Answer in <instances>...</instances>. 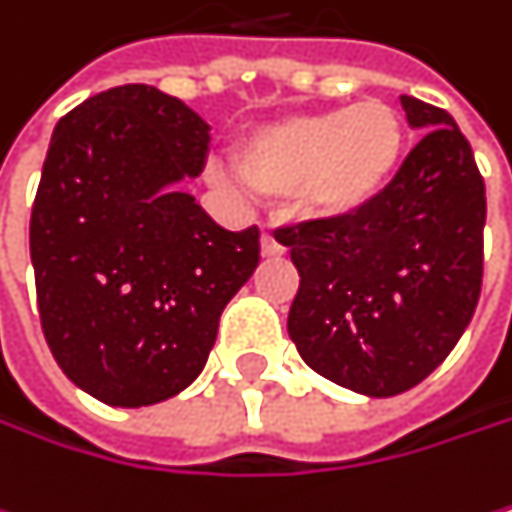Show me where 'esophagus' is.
I'll return each instance as SVG.
<instances>
[{
	"label": "esophagus",
	"mask_w": 512,
	"mask_h": 512,
	"mask_svg": "<svg viewBox=\"0 0 512 512\" xmlns=\"http://www.w3.org/2000/svg\"><path fill=\"white\" fill-rule=\"evenodd\" d=\"M261 251L267 254V258H273V254H282V245H279V239L270 230L261 233Z\"/></svg>",
	"instance_id": "1"
}]
</instances>
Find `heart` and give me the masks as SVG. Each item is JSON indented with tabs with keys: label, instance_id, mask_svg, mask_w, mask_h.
<instances>
[{
	"label": "heart",
	"instance_id": "1",
	"mask_svg": "<svg viewBox=\"0 0 512 512\" xmlns=\"http://www.w3.org/2000/svg\"><path fill=\"white\" fill-rule=\"evenodd\" d=\"M404 142L397 108L385 99H361L254 130L239 145V169L258 194L291 200L309 221L340 224L367 212L391 188Z\"/></svg>",
	"mask_w": 512,
	"mask_h": 512
}]
</instances>
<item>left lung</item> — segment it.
Wrapping results in <instances>:
<instances>
[{"label":"left lung","instance_id":"left-lung-1","mask_svg":"<svg viewBox=\"0 0 512 512\" xmlns=\"http://www.w3.org/2000/svg\"><path fill=\"white\" fill-rule=\"evenodd\" d=\"M425 136L358 218L303 221L291 248L300 288L288 334L343 388L391 397L431 376L461 340L483 288L486 181L446 108L400 96Z\"/></svg>","mask_w":512,"mask_h":512}]
</instances>
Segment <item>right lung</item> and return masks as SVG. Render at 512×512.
<instances>
[{
	"label": "right lung",
	"mask_w": 512,
	"mask_h": 512,
	"mask_svg": "<svg viewBox=\"0 0 512 512\" xmlns=\"http://www.w3.org/2000/svg\"><path fill=\"white\" fill-rule=\"evenodd\" d=\"M206 151V121L148 84L84 99L51 136L29 218L35 300L54 361L102 404L188 388L258 267V227L224 230L178 188Z\"/></svg>",
	"instance_id": "obj_1"
}]
</instances>
